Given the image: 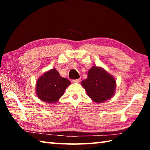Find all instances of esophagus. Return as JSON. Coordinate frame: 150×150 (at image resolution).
Returning <instances> with one entry per match:
<instances>
[{
    "mask_svg": "<svg viewBox=\"0 0 150 150\" xmlns=\"http://www.w3.org/2000/svg\"><path fill=\"white\" fill-rule=\"evenodd\" d=\"M81 80V79L79 78V79H73L72 80V82L73 83H79L80 81Z\"/></svg>",
    "mask_w": 150,
    "mask_h": 150,
    "instance_id": "obj_1",
    "label": "esophagus"
}]
</instances>
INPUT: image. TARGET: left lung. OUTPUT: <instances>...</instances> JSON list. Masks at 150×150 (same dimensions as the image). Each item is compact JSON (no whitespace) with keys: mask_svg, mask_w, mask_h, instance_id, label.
Returning a JSON list of instances; mask_svg holds the SVG:
<instances>
[{"mask_svg":"<svg viewBox=\"0 0 150 150\" xmlns=\"http://www.w3.org/2000/svg\"><path fill=\"white\" fill-rule=\"evenodd\" d=\"M87 95L97 103L105 102L114 95L116 81L105 70L93 66L88 71L87 78L81 82Z\"/></svg>","mask_w":150,"mask_h":150,"instance_id":"8db88e82","label":"left lung"}]
</instances>
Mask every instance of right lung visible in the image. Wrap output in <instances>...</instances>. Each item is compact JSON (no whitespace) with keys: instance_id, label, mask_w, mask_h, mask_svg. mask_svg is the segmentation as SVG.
Wrapping results in <instances>:
<instances>
[{"instance_id":"1","label":"right lung","mask_w":150,"mask_h":150,"mask_svg":"<svg viewBox=\"0 0 150 150\" xmlns=\"http://www.w3.org/2000/svg\"><path fill=\"white\" fill-rule=\"evenodd\" d=\"M70 83L67 79L61 77L56 69H52L38 79L36 94L40 99L45 103H56Z\"/></svg>"}]
</instances>
